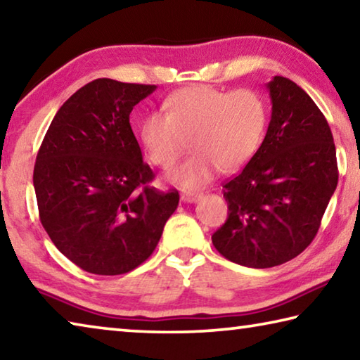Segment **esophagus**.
Wrapping results in <instances>:
<instances>
[{
    "mask_svg": "<svg viewBox=\"0 0 360 360\" xmlns=\"http://www.w3.org/2000/svg\"><path fill=\"white\" fill-rule=\"evenodd\" d=\"M200 198H202V193H198V192H186V193L181 195L182 202H187V203H193Z\"/></svg>",
    "mask_w": 360,
    "mask_h": 360,
    "instance_id": "esophagus-1",
    "label": "esophagus"
}]
</instances>
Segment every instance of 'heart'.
<instances>
[{
  "mask_svg": "<svg viewBox=\"0 0 360 360\" xmlns=\"http://www.w3.org/2000/svg\"><path fill=\"white\" fill-rule=\"evenodd\" d=\"M167 106L168 112L146 115L139 133L149 160L163 169L178 162L191 139L195 152L169 174L184 188L208 184L219 168L238 172L264 141L268 108L255 90L195 85L169 96Z\"/></svg>",
  "mask_w": 360,
  "mask_h": 360,
  "instance_id": "b5f03b06",
  "label": "heart"
}]
</instances>
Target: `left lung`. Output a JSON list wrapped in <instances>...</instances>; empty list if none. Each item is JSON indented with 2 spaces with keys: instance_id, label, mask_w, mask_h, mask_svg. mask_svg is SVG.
Returning <instances> with one entry per match:
<instances>
[{
  "instance_id": "8db88e82",
  "label": "left lung",
  "mask_w": 360,
  "mask_h": 360,
  "mask_svg": "<svg viewBox=\"0 0 360 360\" xmlns=\"http://www.w3.org/2000/svg\"><path fill=\"white\" fill-rule=\"evenodd\" d=\"M271 120L248 165L224 187L227 221L212 245L235 264L270 268L303 252L338 184L337 152L324 114L295 82L266 84Z\"/></svg>"
}]
</instances>
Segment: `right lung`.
Wrapping results in <instances>:
<instances>
[{
	"label": "right lung",
	"instance_id": "obj_1",
	"mask_svg": "<svg viewBox=\"0 0 360 360\" xmlns=\"http://www.w3.org/2000/svg\"><path fill=\"white\" fill-rule=\"evenodd\" d=\"M155 85L95 79L53 117L36 155L39 219L53 245L94 275H124L154 252L176 188L160 192L133 135V106Z\"/></svg>",
	"mask_w": 360,
	"mask_h": 360
}]
</instances>
